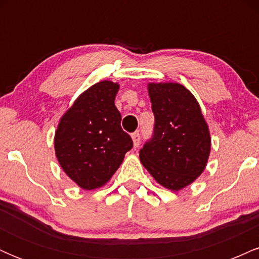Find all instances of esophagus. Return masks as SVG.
Wrapping results in <instances>:
<instances>
[{
  "instance_id": "esophagus-1",
  "label": "esophagus",
  "mask_w": 259,
  "mask_h": 259,
  "mask_svg": "<svg viewBox=\"0 0 259 259\" xmlns=\"http://www.w3.org/2000/svg\"><path fill=\"white\" fill-rule=\"evenodd\" d=\"M132 139H133L134 147H138L139 145H140V134H139V133H134V134H132Z\"/></svg>"
}]
</instances>
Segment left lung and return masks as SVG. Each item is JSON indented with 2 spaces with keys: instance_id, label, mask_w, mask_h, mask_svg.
<instances>
[{
  "instance_id": "left-lung-1",
  "label": "left lung",
  "mask_w": 259,
  "mask_h": 259,
  "mask_svg": "<svg viewBox=\"0 0 259 259\" xmlns=\"http://www.w3.org/2000/svg\"><path fill=\"white\" fill-rule=\"evenodd\" d=\"M154 114L151 141L140 150V160L165 189L191 185L206 168L210 153L209 127L191 91L178 82H148Z\"/></svg>"
}]
</instances>
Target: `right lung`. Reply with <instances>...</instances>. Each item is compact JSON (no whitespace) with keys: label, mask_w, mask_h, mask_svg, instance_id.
I'll return each mask as SVG.
<instances>
[{"label":"right lung","mask_w":259,"mask_h":259,"mask_svg":"<svg viewBox=\"0 0 259 259\" xmlns=\"http://www.w3.org/2000/svg\"><path fill=\"white\" fill-rule=\"evenodd\" d=\"M118 90L111 80L90 86L62 115L55 133L59 165L84 190L106 185L133 147L114 105Z\"/></svg>","instance_id":"right-lung-1"}]
</instances>
